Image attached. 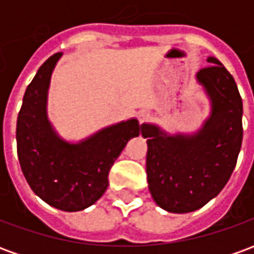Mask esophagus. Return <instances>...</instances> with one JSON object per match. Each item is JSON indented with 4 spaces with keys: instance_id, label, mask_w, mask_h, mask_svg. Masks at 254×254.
<instances>
[{
    "instance_id": "esophagus-1",
    "label": "esophagus",
    "mask_w": 254,
    "mask_h": 254,
    "mask_svg": "<svg viewBox=\"0 0 254 254\" xmlns=\"http://www.w3.org/2000/svg\"><path fill=\"white\" fill-rule=\"evenodd\" d=\"M137 118H138V122L143 125V124H147V122L151 120V114H149L148 111H140V113H138Z\"/></svg>"
}]
</instances>
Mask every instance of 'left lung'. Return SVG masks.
I'll return each mask as SVG.
<instances>
[{
	"instance_id": "obj_1",
	"label": "left lung",
	"mask_w": 254,
	"mask_h": 254,
	"mask_svg": "<svg viewBox=\"0 0 254 254\" xmlns=\"http://www.w3.org/2000/svg\"><path fill=\"white\" fill-rule=\"evenodd\" d=\"M197 72L212 100V114L196 136H167L144 124L147 178L154 200L169 212L205 205L226 187L242 145V98L234 77L216 58Z\"/></svg>"
}]
</instances>
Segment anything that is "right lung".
Masks as SVG:
<instances>
[{
	"label": "right lung",
	"mask_w": 254,
	"mask_h": 254,
	"mask_svg": "<svg viewBox=\"0 0 254 254\" xmlns=\"http://www.w3.org/2000/svg\"><path fill=\"white\" fill-rule=\"evenodd\" d=\"M63 53L46 60L25 89L17 116L20 167L35 194L66 212L92 205L109 187L111 166L127 141L137 137V120L106 127L80 144L63 141L46 117V96L54 65Z\"/></svg>",
	"instance_id": "add662e5"
}]
</instances>
